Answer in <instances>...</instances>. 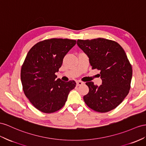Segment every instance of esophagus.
I'll return each instance as SVG.
<instances>
[{"label": "esophagus", "mask_w": 146, "mask_h": 146, "mask_svg": "<svg viewBox=\"0 0 146 146\" xmlns=\"http://www.w3.org/2000/svg\"><path fill=\"white\" fill-rule=\"evenodd\" d=\"M76 86H81V85L84 84L83 82H82L81 81H76Z\"/></svg>", "instance_id": "34e87169"}]
</instances>
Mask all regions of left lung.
I'll return each mask as SVG.
<instances>
[{"label": "left lung", "mask_w": 146, "mask_h": 146, "mask_svg": "<svg viewBox=\"0 0 146 146\" xmlns=\"http://www.w3.org/2000/svg\"><path fill=\"white\" fill-rule=\"evenodd\" d=\"M77 44L88 55L92 69L100 70L102 84L87 82L89 92L84 96L86 104L98 112L115 109L128 95L133 70L125 50L115 41L98 38L77 40Z\"/></svg>", "instance_id": "1"}]
</instances>
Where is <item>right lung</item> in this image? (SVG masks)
<instances>
[{
    "label": "right lung",
    "instance_id": "add662e5",
    "mask_svg": "<svg viewBox=\"0 0 146 146\" xmlns=\"http://www.w3.org/2000/svg\"><path fill=\"white\" fill-rule=\"evenodd\" d=\"M75 40L50 39L35 44L26 57L21 70V81L25 96L44 113H53L65 105L74 81L57 79L63 59L76 44Z\"/></svg>",
    "mask_w": 146,
    "mask_h": 146
}]
</instances>
